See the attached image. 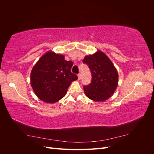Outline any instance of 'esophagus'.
<instances>
[{
    "label": "esophagus",
    "mask_w": 154,
    "mask_h": 154,
    "mask_svg": "<svg viewBox=\"0 0 154 154\" xmlns=\"http://www.w3.org/2000/svg\"><path fill=\"white\" fill-rule=\"evenodd\" d=\"M78 79L79 80H80V79H81V74H78Z\"/></svg>",
    "instance_id": "esophagus-1"
}]
</instances>
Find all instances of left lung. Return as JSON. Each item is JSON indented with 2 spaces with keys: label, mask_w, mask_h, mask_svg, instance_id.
Masks as SVG:
<instances>
[{
  "label": "left lung",
  "mask_w": 154,
  "mask_h": 154,
  "mask_svg": "<svg viewBox=\"0 0 154 154\" xmlns=\"http://www.w3.org/2000/svg\"><path fill=\"white\" fill-rule=\"evenodd\" d=\"M83 62L88 66L92 74L91 83L83 87L85 95L96 102L109 99L118 85V73L112 62L101 51L86 56Z\"/></svg>",
  "instance_id": "8db88e82"
}]
</instances>
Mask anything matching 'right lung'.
Returning <instances> with one entry per match:
<instances>
[{
    "label": "right lung",
    "mask_w": 154,
    "mask_h": 154,
    "mask_svg": "<svg viewBox=\"0 0 154 154\" xmlns=\"http://www.w3.org/2000/svg\"><path fill=\"white\" fill-rule=\"evenodd\" d=\"M73 63L64 55L48 51L32 69L31 85L35 94L45 103H54L66 94L72 82L78 76L71 72Z\"/></svg>",
    "instance_id": "right-lung-1"
}]
</instances>
